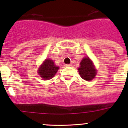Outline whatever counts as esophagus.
<instances>
[{"mask_svg": "<svg viewBox=\"0 0 128 128\" xmlns=\"http://www.w3.org/2000/svg\"><path fill=\"white\" fill-rule=\"evenodd\" d=\"M65 66H66V67H68V66H71V64H65Z\"/></svg>", "mask_w": 128, "mask_h": 128, "instance_id": "1", "label": "esophagus"}]
</instances>
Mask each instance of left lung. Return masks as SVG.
<instances>
[{"mask_svg": "<svg viewBox=\"0 0 128 128\" xmlns=\"http://www.w3.org/2000/svg\"><path fill=\"white\" fill-rule=\"evenodd\" d=\"M80 66L78 68L79 74L84 80L90 81L94 79L97 74V70L94 63L88 57H85L82 60Z\"/></svg>", "mask_w": 128, "mask_h": 128, "instance_id": "1", "label": "left lung"}]
</instances>
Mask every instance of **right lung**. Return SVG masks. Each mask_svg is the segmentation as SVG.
Returning a JSON list of instances; mask_svg holds the SVG:
<instances>
[{
	"mask_svg": "<svg viewBox=\"0 0 128 128\" xmlns=\"http://www.w3.org/2000/svg\"><path fill=\"white\" fill-rule=\"evenodd\" d=\"M59 66L54 65L53 60L47 58L44 61L42 65L38 68V74L43 80H50L55 75Z\"/></svg>",
	"mask_w": 128,
	"mask_h": 128,
	"instance_id": "1",
	"label": "right lung"
}]
</instances>
